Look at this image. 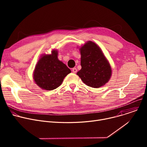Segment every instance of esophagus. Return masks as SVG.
Wrapping results in <instances>:
<instances>
[{"label": "esophagus", "mask_w": 147, "mask_h": 147, "mask_svg": "<svg viewBox=\"0 0 147 147\" xmlns=\"http://www.w3.org/2000/svg\"><path fill=\"white\" fill-rule=\"evenodd\" d=\"M72 71L74 73H77V69L76 68H73V69H72Z\"/></svg>", "instance_id": "34e87169"}]
</instances>
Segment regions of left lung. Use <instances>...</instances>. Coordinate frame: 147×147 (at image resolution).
Returning <instances> with one entry per match:
<instances>
[{"label": "left lung", "mask_w": 147, "mask_h": 147, "mask_svg": "<svg viewBox=\"0 0 147 147\" xmlns=\"http://www.w3.org/2000/svg\"><path fill=\"white\" fill-rule=\"evenodd\" d=\"M81 69L77 73L83 82L92 88H99L108 82L112 69L101 49L88 41L80 48Z\"/></svg>", "instance_id": "obj_1"}]
</instances>
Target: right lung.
<instances>
[{"mask_svg": "<svg viewBox=\"0 0 147 147\" xmlns=\"http://www.w3.org/2000/svg\"><path fill=\"white\" fill-rule=\"evenodd\" d=\"M58 52L53 50L51 55H42L39 59L33 73V78L40 88L53 90L59 87L71 70L57 58Z\"/></svg>", "mask_w": 147, "mask_h": 147, "instance_id": "add662e5", "label": "right lung"}]
</instances>
